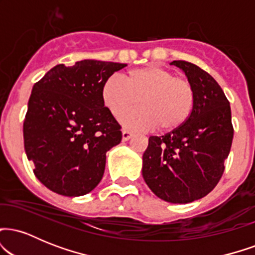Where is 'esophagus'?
I'll use <instances>...</instances> for the list:
<instances>
[{
	"mask_svg": "<svg viewBox=\"0 0 255 255\" xmlns=\"http://www.w3.org/2000/svg\"><path fill=\"white\" fill-rule=\"evenodd\" d=\"M122 137H124V140H129L130 131L127 127H122Z\"/></svg>",
	"mask_w": 255,
	"mask_h": 255,
	"instance_id": "esophagus-1",
	"label": "esophagus"
}]
</instances>
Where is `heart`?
Here are the masks:
<instances>
[{
  "instance_id": "obj_1",
  "label": "heart",
  "mask_w": 255,
  "mask_h": 255,
  "mask_svg": "<svg viewBox=\"0 0 255 255\" xmlns=\"http://www.w3.org/2000/svg\"><path fill=\"white\" fill-rule=\"evenodd\" d=\"M180 111H181V109H177V113H180Z\"/></svg>"
}]
</instances>
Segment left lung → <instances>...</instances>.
<instances>
[{
    "instance_id": "obj_1",
    "label": "left lung",
    "mask_w": 255,
    "mask_h": 255,
    "mask_svg": "<svg viewBox=\"0 0 255 255\" xmlns=\"http://www.w3.org/2000/svg\"><path fill=\"white\" fill-rule=\"evenodd\" d=\"M122 63L84 60L57 64L34 84L24 121V144L34 175L46 188L81 197L104 175L107 152L121 126L104 107L105 83Z\"/></svg>"
}]
</instances>
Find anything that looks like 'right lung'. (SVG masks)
I'll use <instances>...</instances> for the list:
<instances>
[{"label":"right lung","mask_w":255,"mask_h":255,"mask_svg":"<svg viewBox=\"0 0 255 255\" xmlns=\"http://www.w3.org/2000/svg\"><path fill=\"white\" fill-rule=\"evenodd\" d=\"M170 64L184 72L191 93L164 86L154 101L158 116L181 121L163 135L150 136L142 156V176L158 198L187 204L204 198L217 186L234 128L230 104L217 81L187 61Z\"/></svg>","instance_id":"right-lung-1"}]
</instances>
